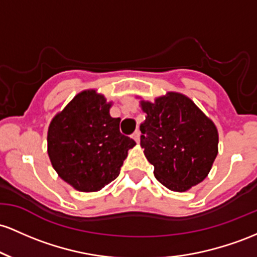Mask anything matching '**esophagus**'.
<instances>
[{
  "mask_svg": "<svg viewBox=\"0 0 257 257\" xmlns=\"http://www.w3.org/2000/svg\"><path fill=\"white\" fill-rule=\"evenodd\" d=\"M140 136H141V134H140V131L137 130V131H135L134 135H132V138H134L137 143H140Z\"/></svg>",
  "mask_w": 257,
  "mask_h": 257,
  "instance_id": "obj_1",
  "label": "esophagus"
}]
</instances>
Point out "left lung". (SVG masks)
I'll return each instance as SVG.
<instances>
[{"label": "left lung", "mask_w": 257, "mask_h": 257, "mask_svg": "<svg viewBox=\"0 0 257 257\" xmlns=\"http://www.w3.org/2000/svg\"><path fill=\"white\" fill-rule=\"evenodd\" d=\"M147 114L141 123V147L154 166V176L174 192H186L209 175L218 153V132L194 102L167 92L151 103L141 100Z\"/></svg>", "instance_id": "obj_1"}]
</instances>
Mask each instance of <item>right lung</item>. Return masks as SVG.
<instances>
[{
    "mask_svg": "<svg viewBox=\"0 0 257 257\" xmlns=\"http://www.w3.org/2000/svg\"><path fill=\"white\" fill-rule=\"evenodd\" d=\"M110 106L96 90L82 91L51 121L48 157L59 177L76 191L97 192L114 181L136 146L120 132V117L110 116Z\"/></svg>",
    "mask_w": 257,
    "mask_h": 257,
    "instance_id": "right-lung-1",
    "label": "right lung"
}]
</instances>
